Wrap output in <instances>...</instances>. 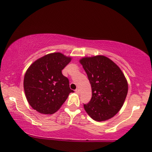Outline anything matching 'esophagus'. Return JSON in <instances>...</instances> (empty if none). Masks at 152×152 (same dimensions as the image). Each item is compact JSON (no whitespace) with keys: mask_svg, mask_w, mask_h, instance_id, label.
Instances as JSON below:
<instances>
[{"mask_svg":"<svg viewBox=\"0 0 152 152\" xmlns=\"http://www.w3.org/2000/svg\"><path fill=\"white\" fill-rule=\"evenodd\" d=\"M75 92H76V93H77V94L80 93V91H79V89H76L75 90Z\"/></svg>","mask_w":152,"mask_h":152,"instance_id":"obj_1","label":"esophagus"}]
</instances>
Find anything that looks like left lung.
I'll use <instances>...</instances> for the list:
<instances>
[{
	"label": "left lung",
	"instance_id": "1",
	"mask_svg": "<svg viewBox=\"0 0 152 152\" xmlns=\"http://www.w3.org/2000/svg\"><path fill=\"white\" fill-rule=\"evenodd\" d=\"M80 62L92 88V98L83 104L86 113L96 121H106L120 110L126 98L128 85L120 68L107 57L83 58Z\"/></svg>",
	"mask_w": 152,
	"mask_h": 152
}]
</instances>
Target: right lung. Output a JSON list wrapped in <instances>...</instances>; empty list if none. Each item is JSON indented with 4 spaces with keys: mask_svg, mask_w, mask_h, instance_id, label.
I'll use <instances>...</instances> for the list:
<instances>
[{
    "mask_svg": "<svg viewBox=\"0 0 152 152\" xmlns=\"http://www.w3.org/2000/svg\"><path fill=\"white\" fill-rule=\"evenodd\" d=\"M71 60L60 53H53L35 61L24 78V90L29 105L38 113L51 114L58 111L74 91L61 71Z\"/></svg>",
    "mask_w": 152,
    "mask_h": 152,
    "instance_id": "obj_1",
    "label": "right lung"
}]
</instances>
